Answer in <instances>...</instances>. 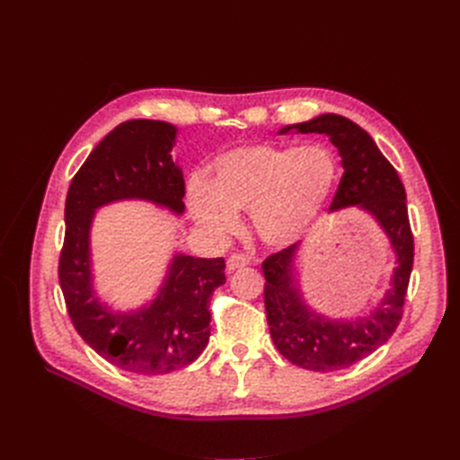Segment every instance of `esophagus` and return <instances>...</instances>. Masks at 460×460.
<instances>
[{"label":"esophagus","instance_id":"esophagus-1","mask_svg":"<svg viewBox=\"0 0 460 460\" xmlns=\"http://www.w3.org/2000/svg\"><path fill=\"white\" fill-rule=\"evenodd\" d=\"M252 262V259H249V255L245 253H234L228 257V270H238V269H243L247 267V264Z\"/></svg>","mask_w":460,"mask_h":460}]
</instances>
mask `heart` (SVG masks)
<instances>
[{"instance_id": "1", "label": "heart", "mask_w": 460, "mask_h": 460, "mask_svg": "<svg viewBox=\"0 0 460 460\" xmlns=\"http://www.w3.org/2000/svg\"><path fill=\"white\" fill-rule=\"evenodd\" d=\"M340 164L324 146H243L213 164V186L191 178L193 215L218 234L240 228L238 211H253L261 238L288 243L305 232L336 188Z\"/></svg>"}]
</instances>
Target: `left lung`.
Returning <instances> with one entry per match:
<instances>
[{"instance_id": "left-lung-1", "label": "left lung", "mask_w": 460, "mask_h": 460, "mask_svg": "<svg viewBox=\"0 0 460 460\" xmlns=\"http://www.w3.org/2000/svg\"><path fill=\"white\" fill-rule=\"evenodd\" d=\"M291 128L301 134H326L340 151L343 176L330 211L349 205L367 208L380 222L397 253L392 289H387L380 307L357 323H332L301 303L297 289L291 286V262L297 243L262 261L267 280L264 309L276 349L301 368L332 372L351 367L374 353L392 338L401 323L414 259L407 193L394 164L382 155L368 132L353 120L328 113L282 132Z\"/></svg>"}]
</instances>
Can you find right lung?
<instances>
[{"mask_svg": "<svg viewBox=\"0 0 460 460\" xmlns=\"http://www.w3.org/2000/svg\"><path fill=\"white\" fill-rule=\"evenodd\" d=\"M176 128L127 120L95 146L68 186L59 284L75 330L107 363L142 376L169 374L196 360L208 341L213 291L226 282L225 259L176 255L157 299L134 314L102 307L90 286V225L97 207L147 199L184 211V178L172 163Z\"/></svg>", "mask_w": 460, "mask_h": 460, "instance_id": "obj_1", "label": "right lung"}]
</instances>
